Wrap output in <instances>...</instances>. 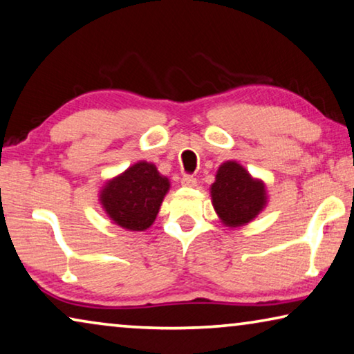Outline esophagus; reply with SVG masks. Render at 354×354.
Listing matches in <instances>:
<instances>
[{
    "label": "esophagus",
    "mask_w": 354,
    "mask_h": 354,
    "mask_svg": "<svg viewBox=\"0 0 354 354\" xmlns=\"http://www.w3.org/2000/svg\"><path fill=\"white\" fill-rule=\"evenodd\" d=\"M181 184L184 187H195V186H197V179L191 176V175H184L181 178Z\"/></svg>",
    "instance_id": "34e87169"
}]
</instances>
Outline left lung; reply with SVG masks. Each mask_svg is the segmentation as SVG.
<instances>
[{
  "label": "left lung",
  "mask_w": 354,
  "mask_h": 354,
  "mask_svg": "<svg viewBox=\"0 0 354 354\" xmlns=\"http://www.w3.org/2000/svg\"><path fill=\"white\" fill-rule=\"evenodd\" d=\"M209 194L219 221L230 229L250 224L268 203L266 183L235 160L221 163Z\"/></svg>",
  "instance_id": "left-lung-1"
}]
</instances>
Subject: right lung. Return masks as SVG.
Instances as JSON below:
<instances>
[{
	"mask_svg": "<svg viewBox=\"0 0 354 354\" xmlns=\"http://www.w3.org/2000/svg\"><path fill=\"white\" fill-rule=\"evenodd\" d=\"M170 191V179L154 163L140 160L100 189L98 202L115 225L130 232L149 229Z\"/></svg>",
	"mask_w": 354,
	"mask_h": 354,
	"instance_id": "right-lung-1",
	"label": "right lung"
}]
</instances>
